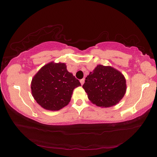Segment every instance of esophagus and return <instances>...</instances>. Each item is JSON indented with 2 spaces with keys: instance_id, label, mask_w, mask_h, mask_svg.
<instances>
[{
  "instance_id": "34e87169",
  "label": "esophagus",
  "mask_w": 157,
  "mask_h": 157,
  "mask_svg": "<svg viewBox=\"0 0 157 157\" xmlns=\"http://www.w3.org/2000/svg\"><path fill=\"white\" fill-rule=\"evenodd\" d=\"M80 83H81L82 85H83V84L84 83V78L80 79Z\"/></svg>"
}]
</instances>
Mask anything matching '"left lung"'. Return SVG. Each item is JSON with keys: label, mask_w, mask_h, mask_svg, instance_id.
I'll return each instance as SVG.
<instances>
[{"label": "left lung", "mask_w": 157, "mask_h": 157, "mask_svg": "<svg viewBox=\"0 0 157 157\" xmlns=\"http://www.w3.org/2000/svg\"><path fill=\"white\" fill-rule=\"evenodd\" d=\"M83 89L89 99L98 107L116 105L126 92V80L123 74L111 66L98 65L86 78Z\"/></svg>", "instance_id": "1"}]
</instances>
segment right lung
I'll list each match as a JSON object with an SVG mask.
<instances>
[{
    "instance_id": "1",
    "label": "right lung",
    "mask_w": 157,
    "mask_h": 157,
    "mask_svg": "<svg viewBox=\"0 0 157 157\" xmlns=\"http://www.w3.org/2000/svg\"><path fill=\"white\" fill-rule=\"evenodd\" d=\"M81 84L66 69L64 63H49L32 80L33 96L47 110H59L71 101L74 89Z\"/></svg>"
}]
</instances>
